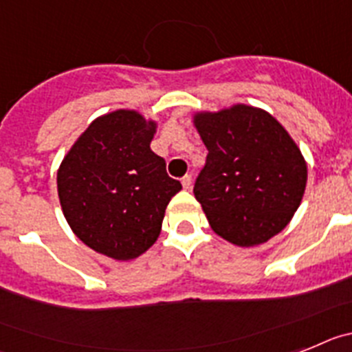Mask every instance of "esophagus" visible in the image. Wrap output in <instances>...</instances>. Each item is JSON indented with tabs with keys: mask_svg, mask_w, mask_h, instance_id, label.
<instances>
[{
	"mask_svg": "<svg viewBox=\"0 0 352 352\" xmlns=\"http://www.w3.org/2000/svg\"><path fill=\"white\" fill-rule=\"evenodd\" d=\"M180 182H182V188H184L186 191H189V189H191V186H193V182H191V177L189 175L182 177V180H180Z\"/></svg>",
	"mask_w": 352,
	"mask_h": 352,
	"instance_id": "obj_1",
	"label": "esophagus"
}]
</instances>
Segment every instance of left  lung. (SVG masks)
<instances>
[{"label":"left lung","instance_id":"8db88e82","mask_svg":"<svg viewBox=\"0 0 352 352\" xmlns=\"http://www.w3.org/2000/svg\"><path fill=\"white\" fill-rule=\"evenodd\" d=\"M191 118L209 151L193 193L210 228L241 248L267 243L303 200L308 170L299 146L271 113L250 104Z\"/></svg>","mask_w":352,"mask_h":352}]
</instances>
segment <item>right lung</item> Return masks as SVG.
<instances>
[{"instance_id": "right-lung-1", "label": "right lung", "mask_w": 352, "mask_h": 352, "mask_svg": "<svg viewBox=\"0 0 352 352\" xmlns=\"http://www.w3.org/2000/svg\"><path fill=\"white\" fill-rule=\"evenodd\" d=\"M157 120L136 109L104 113L79 134L58 168V198L70 230L113 261H133L157 241L182 186L151 151Z\"/></svg>"}]
</instances>
